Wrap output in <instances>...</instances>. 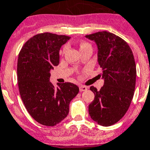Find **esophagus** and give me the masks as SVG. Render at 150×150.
Here are the masks:
<instances>
[{
    "instance_id": "1",
    "label": "esophagus",
    "mask_w": 150,
    "mask_h": 150,
    "mask_svg": "<svg viewBox=\"0 0 150 150\" xmlns=\"http://www.w3.org/2000/svg\"><path fill=\"white\" fill-rule=\"evenodd\" d=\"M87 90H88V88L84 86V85H80V86H79V91H80L81 92H82V91H87Z\"/></svg>"
}]
</instances>
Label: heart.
Segmentation results:
<instances>
[{
    "mask_svg": "<svg viewBox=\"0 0 150 150\" xmlns=\"http://www.w3.org/2000/svg\"><path fill=\"white\" fill-rule=\"evenodd\" d=\"M89 46H91V45H90L89 44L87 43V42H82L80 43V45H79V48H80V50H82V49H84V48H87V47H89ZM66 49H67V46L64 47L62 52H65V50H66Z\"/></svg>",
    "mask_w": 150,
    "mask_h": 150,
    "instance_id": "heart-1",
    "label": "heart"
}]
</instances>
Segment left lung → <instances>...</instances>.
Returning a JSON list of instances; mask_svg holds the SVG:
<instances>
[{"label":"left lung","instance_id":"left-lung-1","mask_svg":"<svg viewBox=\"0 0 150 150\" xmlns=\"http://www.w3.org/2000/svg\"><path fill=\"white\" fill-rule=\"evenodd\" d=\"M85 38L97 46V60L102 69L104 85L88 107L91 119L98 125L111 126L127 111L135 87L136 67L132 50L124 40L108 31H99Z\"/></svg>","mask_w":150,"mask_h":150}]
</instances>
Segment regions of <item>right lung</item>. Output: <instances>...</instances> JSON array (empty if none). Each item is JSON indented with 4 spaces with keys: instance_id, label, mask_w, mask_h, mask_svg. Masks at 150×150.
<instances>
[{
    "instance_id": "add662e5",
    "label": "right lung",
    "mask_w": 150,
    "mask_h": 150,
    "mask_svg": "<svg viewBox=\"0 0 150 150\" xmlns=\"http://www.w3.org/2000/svg\"><path fill=\"white\" fill-rule=\"evenodd\" d=\"M70 37L39 34L23 46L18 60V83L23 102L38 123L53 127L69 112V104L79 93L71 82L57 85L50 82L51 71L59 63V50Z\"/></svg>"
}]
</instances>
